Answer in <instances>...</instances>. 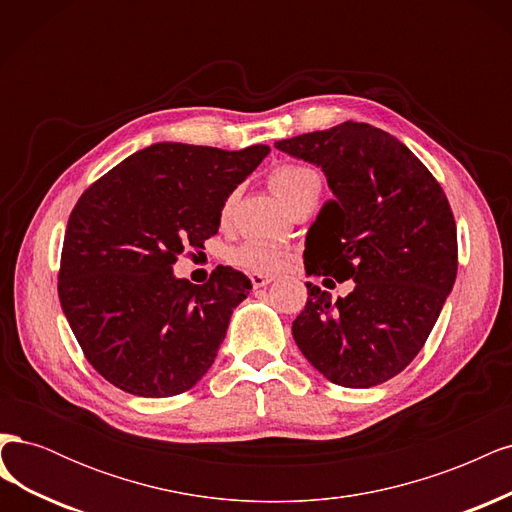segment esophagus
<instances>
[{"mask_svg":"<svg viewBox=\"0 0 512 512\" xmlns=\"http://www.w3.org/2000/svg\"><path fill=\"white\" fill-rule=\"evenodd\" d=\"M250 280H252V286H254V288H262V286L271 284L273 277H271V275H265V273H252Z\"/></svg>","mask_w":512,"mask_h":512,"instance_id":"1","label":"esophagus"}]
</instances>
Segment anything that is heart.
<instances>
[{"label":"heart","instance_id":"b5f03b06","mask_svg":"<svg viewBox=\"0 0 512 512\" xmlns=\"http://www.w3.org/2000/svg\"><path fill=\"white\" fill-rule=\"evenodd\" d=\"M269 183H271L273 192L280 196L288 207L299 203L301 198H305L309 194H320V188H322V179H320L318 170L312 166H305V164H280L271 170ZM230 209H232V196L222 207V220H228ZM228 260H230V265H235L243 271L277 273L288 265L290 254L286 247L277 245V243L247 239L241 245L232 247L228 254Z\"/></svg>","mask_w":512,"mask_h":512}]
</instances>
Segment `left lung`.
<instances>
[{"instance_id":"8db88e82","label":"left lung","mask_w":512,"mask_h":512,"mask_svg":"<svg viewBox=\"0 0 512 512\" xmlns=\"http://www.w3.org/2000/svg\"><path fill=\"white\" fill-rule=\"evenodd\" d=\"M275 147L318 164L335 194L307 232V273L354 280L333 303L307 282L294 342L333 384L391 380L425 346L457 277V226L442 185L369 123L344 121Z\"/></svg>"}]
</instances>
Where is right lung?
Here are the masks:
<instances>
[{
	"instance_id": "right-lung-1",
	"label": "right lung",
	"mask_w": 512,
	"mask_h": 512,
	"mask_svg": "<svg viewBox=\"0 0 512 512\" xmlns=\"http://www.w3.org/2000/svg\"><path fill=\"white\" fill-rule=\"evenodd\" d=\"M269 151L158 143L81 194L57 292L85 359L117 389L173 397L207 374L252 282L220 265L190 284L173 265L218 232L226 198Z\"/></svg>"
}]
</instances>
